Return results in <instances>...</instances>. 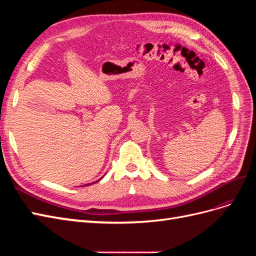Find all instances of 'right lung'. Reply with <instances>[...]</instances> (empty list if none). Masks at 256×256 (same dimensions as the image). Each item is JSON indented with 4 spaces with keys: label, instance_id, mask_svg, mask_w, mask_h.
<instances>
[{
    "label": "right lung",
    "instance_id": "add662e5",
    "mask_svg": "<svg viewBox=\"0 0 256 256\" xmlns=\"http://www.w3.org/2000/svg\"><path fill=\"white\" fill-rule=\"evenodd\" d=\"M102 178H104V176H102ZM102 178H100V180H102ZM100 180H96V182H99ZM94 182H92V184H94ZM88 184V186H90V184Z\"/></svg>",
    "mask_w": 256,
    "mask_h": 256
}]
</instances>
